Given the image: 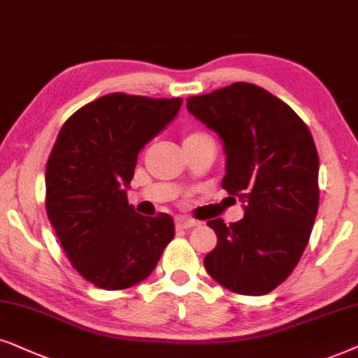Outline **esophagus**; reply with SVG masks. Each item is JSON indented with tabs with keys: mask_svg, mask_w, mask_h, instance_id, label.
Wrapping results in <instances>:
<instances>
[{
	"mask_svg": "<svg viewBox=\"0 0 358 358\" xmlns=\"http://www.w3.org/2000/svg\"><path fill=\"white\" fill-rule=\"evenodd\" d=\"M175 226L176 229H189V227H194V226H199L198 221H194V219H189V217H176L175 219Z\"/></svg>",
	"mask_w": 358,
	"mask_h": 358,
	"instance_id": "obj_1",
	"label": "esophagus"
}]
</instances>
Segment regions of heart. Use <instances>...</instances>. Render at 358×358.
Listing matches in <instances>:
<instances>
[{"label": "heart", "mask_w": 358, "mask_h": 358, "mask_svg": "<svg viewBox=\"0 0 358 358\" xmlns=\"http://www.w3.org/2000/svg\"><path fill=\"white\" fill-rule=\"evenodd\" d=\"M199 137H208V136H206V134H203V132H189V134L185 136V141H183V142H188V141L199 139Z\"/></svg>", "instance_id": "obj_1"}]
</instances>
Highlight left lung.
<instances>
[{
  "label": "left lung",
  "mask_w": 358,
  "mask_h": 358,
  "mask_svg": "<svg viewBox=\"0 0 358 358\" xmlns=\"http://www.w3.org/2000/svg\"><path fill=\"white\" fill-rule=\"evenodd\" d=\"M188 111L221 137L222 188L244 203V219L208 221L217 245L208 273L239 294L270 293L298 265L319 206V157L301 117L266 90L232 83L187 99Z\"/></svg>",
  "instance_id": "left-lung-1"
}]
</instances>
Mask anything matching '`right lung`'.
<instances>
[{"label":"right lung","instance_id":"add662e5","mask_svg":"<svg viewBox=\"0 0 358 358\" xmlns=\"http://www.w3.org/2000/svg\"><path fill=\"white\" fill-rule=\"evenodd\" d=\"M183 99L111 93L66 119L45 166V209L73 268L103 289L145 280L175 236L169 214L127 201L137 155L173 121Z\"/></svg>","mask_w":358,"mask_h":358}]
</instances>
